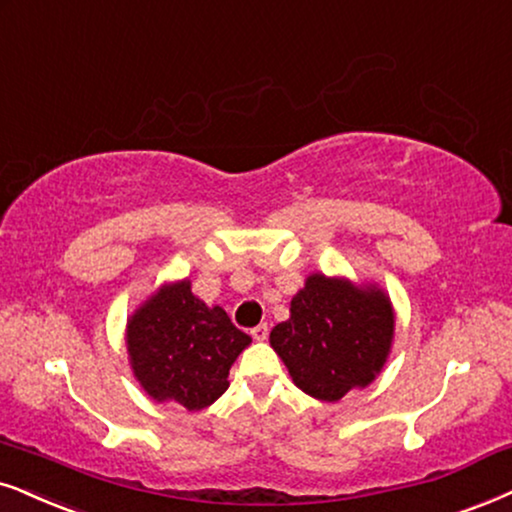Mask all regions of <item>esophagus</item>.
Masks as SVG:
<instances>
[{
  "mask_svg": "<svg viewBox=\"0 0 512 512\" xmlns=\"http://www.w3.org/2000/svg\"><path fill=\"white\" fill-rule=\"evenodd\" d=\"M250 335H252V338H255V340H267V335H269V326H267V323H260V326L252 328Z\"/></svg>",
  "mask_w": 512,
  "mask_h": 512,
  "instance_id": "34e87169",
  "label": "esophagus"
}]
</instances>
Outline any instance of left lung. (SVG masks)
Masks as SVG:
<instances>
[{
  "mask_svg": "<svg viewBox=\"0 0 512 512\" xmlns=\"http://www.w3.org/2000/svg\"><path fill=\"white\" fill-rule=\"evenodd\" d=\"M394 338L390 297L375 286L312 274L274 326L271 347L309 397L338 401L383 371Z\"/></svg>",
  "mask_w": 512,
  "mask_h": 512,
  "instance_id": "1",
  "label": "left lung"
}]
</instances>
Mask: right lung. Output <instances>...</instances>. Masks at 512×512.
I'll list each match as a JSON object with an SVG mask.
<instances>
[{"instance_id": "1", "label": "right lung", "mask_w": 512, "mask_h": 512, "mask_svg": "<svg viewBox=\"0 0 512 512\" xmlns=\"http://www.w3.org/2000/svg\"><path fill=\"white\" fill-rule=\"evenodd\" d=\"M250 345L222 307L191 293V281L163 286L127 321L134 378L155 401L200 411L229 387V368Z\"/></svg>"}]
</instances>
